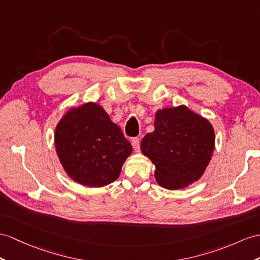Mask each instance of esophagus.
I'll list each match as a JSON object with an SVG mask.
<instances>
[{
  "label": "esophagus",
  "mask_w": 260,
  "mask_h": 260,
  "mask_svg": "<svg viewBox=\"0 0 260 260\" xmlns=\"http://www.w3.org/2000/svg\"><path fill=\"white\" fill-rule=\"evenodd\" d=\"M131 144H132V147H134L136 152L140 151V139L134 138V139H132V141H131Z\"/></svg>",
  "instance_id": "1"
}]
</instances>
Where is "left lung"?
Returning a JSON list of instances; mask_svg holds the SVG:
<instances>
[{
	"label": "left lung",
	"mask_w": 260,
	"mask_h": 260,
	"mask_svg": "<svg viewBox=\"0 0 260 260\" xmlns=\"http://www.w3.org/2000/svg\"><path fill=\"white\" fill-rule=\"evenodd\" d=\"M154 128L142 139L141 151L155 166L156 182L164 188L178 189L198 181L214 150L212 124L180 106L157 111Z\"/></svg>",
	"instance_id": "obj_1"
}]
</instances>
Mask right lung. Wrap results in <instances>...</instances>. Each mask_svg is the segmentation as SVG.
<instances>
[{
	"instance_id": "obj_1",
	"label": "right lung",
	"mask_w": 260,
	"mask_h": 260,
	"mask_svg": "<svg viewBox=\"0 0 260 260\" xmlns=\"http://www.w3.org/2000/svg\"><path fill=\"white\" fill-rule=\"evenodd\" d=\"M55 147L66 173L79 184L100 187L119 178L132 147L103 107L72 109L55 130Z\"/></svg>"
}]
</instances>
